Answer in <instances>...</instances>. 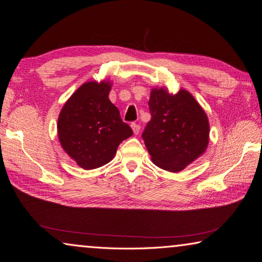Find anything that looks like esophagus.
<instances>
[{
	"mask_svg": "<svg viewBox=\"0 0 262 262\" xmlns=\"http://www.w3.org/2000/svg\"><path fill=\"white\" fill-rule=\"evenodd\" d=\"M132 129H133V132H134L135 135H138V134H140L141 127L138 126L137 124H132Z\"/></svg>",
	"mask_w": 262,
	"mask_h": 262,
	"instance_id": "esophagus-1",
	"label": "esophagus"
}]
</instances>
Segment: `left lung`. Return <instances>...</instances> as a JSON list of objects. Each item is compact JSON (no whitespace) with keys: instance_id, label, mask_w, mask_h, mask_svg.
I'll use <instances>...</instances> for the list:
<instances>
[{"instance_id":"left-lung-1","label":"left lung","mask_w":262,"mask_h":262,"mask_svg":"<svg viewBox=\"0 0 262 262\" xmlns=\"http://www.w3.org/2000/svg\"><path fill=\"white\" fill-rule=\"evenodd\" d=\"M152 118L143 133V140L159 168L180 172L206 152L209 143V121L192 94L180 89L152 88L149 96Z\"/></svg>"}]
</instances>
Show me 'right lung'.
<instances>
[{
    "label": "right lung",
    "instance_id": "1",
    "mask_svg": "<svg viewBox=\"0 0 262 262\" xmlns=\"http://www.w3.org/2000/svg\"><path fill=\"white\" fill-rule=\"evenodd\" d=\"M113 83L89 81L72 94L60 110V146L80 168L92 170L109 163L119 144L133 135L118 108L109 100Z\"/></svg>",
    "mask_w": 262,
    "mask_h": 262
}]
</instances>
